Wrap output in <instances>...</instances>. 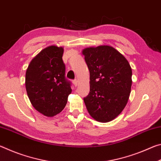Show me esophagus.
I'll list each match as a JSON object with an SVG mask.
<instances>
[{
	"label": "esophagus",
	"mask_w": 161,
	"mask_h": 161,
	"mask_svg": "<svg viewBox=\"0 0 161 161\" xmlns=\"http://www.w3.org/2000/svg\"><path fill=\"white\" fill-rule=\"evenodd\" d=\"M73 84H74V85L75 86H77V84H78V80H77V79H75V80L73 81Z\"/></svg>",
	"instance_id": "esophagus-1"
}]
</instances>
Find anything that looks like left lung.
Listing matches in <instances>:
<instances>
[{"label": "left lung", "instance_id": "left-lung-1", "mask_svg": "<svg viewBox=\"0 0 161 161\" xmlns=\"http://www.w3.org/2000/svg\"><path fill=\"white\" fill-rule=\"evenodd\" d=\"M82 54L90 74V91L84 98L87 111L98 121H111L127 103L131 68L124 56L111 46L88 47Z\"/></svg>", "mask_w": 161, "mask_h": 161}]
</instances>
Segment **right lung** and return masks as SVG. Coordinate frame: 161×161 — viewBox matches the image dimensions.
Here are the masks:
<instances>
[{
  "mask_svg": "<svg viewBox=\"0 0 161 161\" xmlns=\"http://www.w3.org/2000/svg\"><path fill=\"white\" fill-rule=\"evenodd\" d=\"M64 50L52 45L32 59L26 71L27 94L33 107L46 116L60 113L72 93L71 81L65 77Z\"/></svg>",
  "mask_w": 161,
  "mask_h": 161,
  "instance_id": "obj_1",
  "label": "right lung"
}]
</instances>
